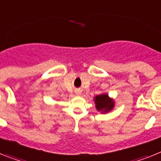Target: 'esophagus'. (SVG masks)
<instances>
[{
  "mask_svg": "<svg viewBox=\"0 0 161 161\" xmlns=\"http://www.w3.org/2000/svg\"><path fill=\"white\" fill-rule=\"evenodd\" d=\"M77 93V94H79V93H79V92H77V93Z\"/></svg>",
  "mask_w": 161,
  "mask_h": 161,
  "instance_id": "esophagus-1",
  "label": "esophagus"
}]
</instances>
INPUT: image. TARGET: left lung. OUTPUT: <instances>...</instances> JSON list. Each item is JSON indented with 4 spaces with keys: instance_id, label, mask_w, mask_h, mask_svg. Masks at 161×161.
I'll list each match as a JSON object with an SVG mask.
<instances>
[{
    "instance_id": "obj_1",
    "label": "left lung",
    "mask_w": 161,
    "mask_h": 161,
    "mask_svg": "<svg viewBox=\"0 0 161 161\" xmlns=\"http://www.w3.org/2000/svg\"><path fill=\"white\" fill-rule=\"evenodd\" d=\"M94 102L96 104L97 109L98 111H102L103 113H107L110 111L114 106V102L108 97L106 93L95 97Z\"/></svg>"
}]
</instances>
